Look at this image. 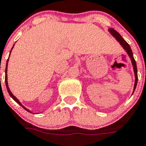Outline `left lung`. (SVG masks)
Wrapping results in <instances>:
<instances>
[{
  "instance_id": "1",
  "label": "left lung",
  "mask_w": 146,
  "mask_h": 146,
  "mask_svg": "<svg viewBox=\"0 0 146 146\" xmlns=\"http://www.w3.org/2000/svg\"><path fill=\"white\" fill-rule=\"evenodd\" d=\"M108 31L110 32V34L114 37V38L117 40V41L118 43H120V44L121 45V46L123 47V50L127 52V55L129 56V57L130 58V60H131V63H132L133 68V72H134V75H135V83H134V87H133V93L135 91V89H136V85H137V81H138V75H137V67H136V63L135 59H134L133 54L132 50L130 48V45L127 43L124 39L122 38V37L121 36L118 32L114 30L113 29H108Z\"/></svg>"
}]
</instances>
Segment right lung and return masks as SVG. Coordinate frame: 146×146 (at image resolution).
<instances>
[{"label": "right lung", "mask_w": 146, "mask_h": 146, "mask_svg": "<svg viewBox=\"0 0 146 146\" xmlns=\"http://www.w3.org/2000/svg\"><path fill=\"white\" fill-rule=\"evenodd\" d=\"M13 46H14V45H13ZM13 47H12V49H11V50H10V53H11V51H12L13 48ZM9 58H10V56H9ZM9 58H8L7 61V65H6V70H5V72H6V76H5V83H6V87H7V91H8V93H9V94H10V96H11V97H12L13 99V100H14V101H16V102H17V103H18L19 105H20V106H22V107H23V108H24V109H25V110H26L27 111H29V112L31 113V111H30V110H29V109H27V108H25V106H23V105H22V103H21V102H19V100L18 99H17V98H16V96H13V93H11V91H10V88H9V87H8V82H7V66H8V61H9Z\"/></svg>", "instance_id": "add662e5"}]
</instances>
